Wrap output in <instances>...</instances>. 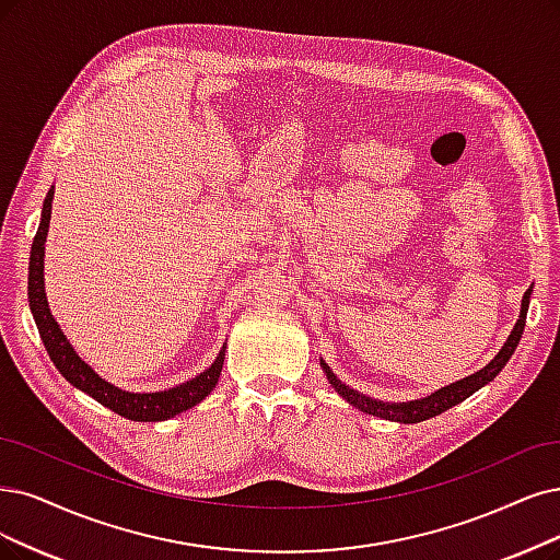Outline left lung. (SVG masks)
Segmentation results:
<instances>
[{"mask_svg":"<svg viewBox=\"0 0 560 560\" xmlns=\"http://www.w3.org/2000/svg\"><path fill=\"white\" fill-rule=\"evenodd\" d=\"M530 293H533V285L524 293L522 300V308H520V318H516L512 332L508 337V341L503 343V348L499 350V355H495L487 366H482L480 371H475V374L457 381V383H450L436 392H431L429 397L416 399V401H401V404H392V401H381V399H371L362 392L348 387L346 383H341L337 378V374H332V369L325 364V360H320V366L325 371V376L332 385L341 399H346L350 406H355L358 410L366 412V416H374V418H383V420H392V422H401V424H418L424 422L429 418H436L441 412H445L447 408L462 404L464 399H468L472 392H478L480 387H485L487 383H491L495 376L501 374L503 366L508 364V360L512 358L516 343H520L522 335H524V325H526V314H528V302H530Z\"/></svg>","mask_w":560,"mask_h":560,"instance_id":"left-lung-1","label":"left lung"}]
</instances>
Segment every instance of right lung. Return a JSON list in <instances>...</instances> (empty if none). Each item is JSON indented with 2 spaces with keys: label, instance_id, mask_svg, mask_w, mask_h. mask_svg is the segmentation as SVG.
I'll return each mask as SVG.
<instances>
[{
  "label": "right lung",
  "instance_id": "add662e5",
  "mask_svg": "<svg viewBox=\"0 0 560 560\" xmlns=\"http://www.w3.org/2000/svg\"><path fill=\"white\" fill-rule=\"evenodd\" d=\"M52 196L55 186L44 200V210H40V223L36 237L32 242V254H30V308L34 323L38 327L40 341H44L48 355L57 371L65 376L75 389L85 392L92 399H96L101 406L110 408L117 416L133 420V422H161L171 420L179 412L194 408L200 404L210 392L217 387L223 360H225V346L219 350L217 360L207 366L196 378H189L186 383H179L175 387L161 389V392H129L121 389L106 378H101L96 371L82 360L67 335L61 332L57 325L48 298H46V281H44V256H46V237L50 228V214H52Z\"/></svg>",
  "mask_w": 560,
  "mask_h": 560
}]
</instances>
